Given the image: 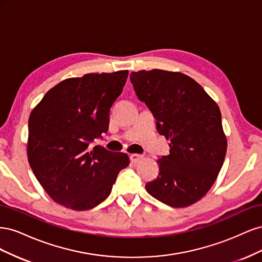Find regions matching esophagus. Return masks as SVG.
<instances>
[{
  "label": "esophagus",
  "instance_id": "obj_1",
  "mask_svg": "<svg viewBox=\"0 0 262 262\" xmlns=\"http://www.w3.org/2000/svg\"><path fill=\"white\" fill-rule=\"evenodd\" d=\"M130 158H131V162H132V163L137 164V163H139L140 161L143 160V156L140 155V154H132V155L130 156Z\"/></svg>",
  "mask_w": 262,
  "mask_h": 262
}]
</instances>
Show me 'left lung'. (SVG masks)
<instances>
[{
    "label": "left lung",
    "mask_w": 262,
    "mask_h": 262,
    "mask_svg": "<svg viewBox=\"0 0 262 262\" xmlns=\"http://www.w3.org/2000/svg\"><path fill=\"white\" fill-rule=\"evenodd\" d=\"M130 81L154 115L157 131L170 141L146 191L170 207H189L207 194L224 163L221 110L199 83L180 72L142 70L132 72Z\"/></svg>",
    "instance_id": "1"
}]
</instances>
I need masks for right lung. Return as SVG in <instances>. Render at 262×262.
Segmentation results:
<instances>
[{
    "mask_svg": "<svg viewBox=\"0 0 262 262\" xmlns=\"http://www.w3.org/2000/svg\"><path fill=\"white\" fill-rule=\"evenodd\" d=\"M129 71L90 73L60 82L47 92L28 120L27 157L51 199L75 211L96 207L112 192L124 153L95 146L106 133L109 113Z\"/></svg>",
    "mask_w": 262,
    "mask_h": 262,
    "instance_id": "obj_1",
    "label": "right lung"
}]
</instances>
